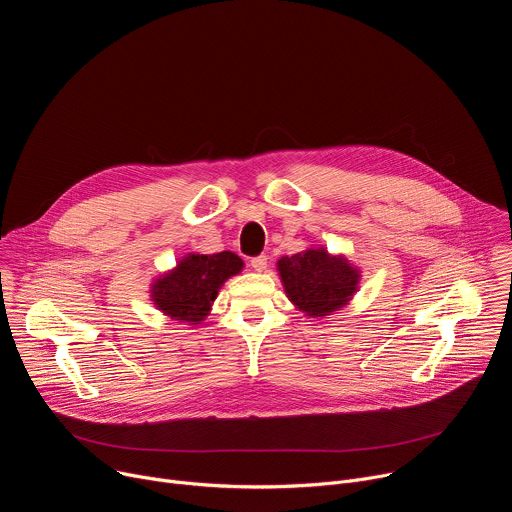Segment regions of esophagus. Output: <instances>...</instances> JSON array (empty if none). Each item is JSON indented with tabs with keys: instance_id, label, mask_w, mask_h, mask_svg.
<instances>
[{
	"instance_id": "obj_1",
	"label": "esophagus",
	"mask_w": 512,
	"mask_h": 512,
	"mask_svg": "<svg viewBox=\"0 0 512 512\" xmlns=\"http://www.w3.org/2000/svg\"><path fill=\"white\" fill-rule=\"evenodd\" d=\"M251 267H253L255 271H263V269L267 267V257H265V255L253 257V259H251Z\"/></svg>"
}]
</instances>
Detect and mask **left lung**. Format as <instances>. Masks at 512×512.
Instances as JSON below:
<instances>
[{
	"label": "left lung",
	"instance_id": "left-lung-1",
	"mask_svg": "<svg viewBox=\"0 0 512 512\" xmlns=\"http://www.w3.org/2000/svg\"><path fill=\"white\" fill-rule=\"evenodd\" d=\"M277 267L287 298L312 318L336 312L356 291L358 271L322 247L281 257Z\"/></svg>",
	"mask_w": 512,
	"mask_h": 512
}]
</instances>
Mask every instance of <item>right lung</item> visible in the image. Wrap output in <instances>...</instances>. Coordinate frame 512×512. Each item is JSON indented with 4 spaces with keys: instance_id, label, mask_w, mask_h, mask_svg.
Segmentation results:
<instances>
[{
    "instance_id": "obj_1",
    "label": "right lung",
    "mask_w": 512,
    "mask_h": 512,
    "mask_svg": "<svg viewBox=\"0 0 512 512\" xmlns=\"http://www.w3.org/2000/svg\"><path fill=\"white\" fill-rule=\"evenodd\" d=\"M241 269V257L231 251L188 255L154 283L152 300L166 316L198 324L208 316L221 285Z\"/></svg>"
}]
</instances>
